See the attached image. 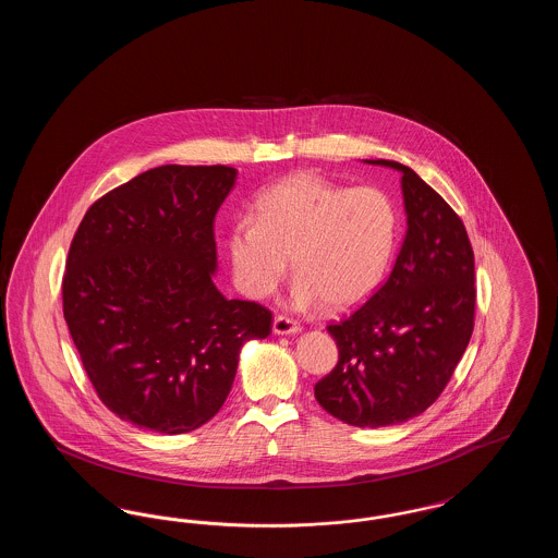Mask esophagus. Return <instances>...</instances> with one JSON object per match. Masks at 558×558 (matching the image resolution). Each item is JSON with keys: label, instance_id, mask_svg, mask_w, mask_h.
Instances as JSON below:
<instances>
[{"label": "esophagus", "instance_id": "obj_1", "mask_svg": "<svg viewBox=\"0 0 558 558\" xmlns=\"http://www.w3.org/2000/svg\"><path fill=\"white\" fill-rule=\"evenodd\" d=\"M271 330H274V335H296V332H301V324L287 318V316H276Z\"/></svg>", "mask_w": 558, "mask_h": 558}]
</instances>
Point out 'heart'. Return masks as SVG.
<instances>
[{
    "mask_svg": "<svg viewBox=\"0 0 558 558\" xmlns=\"http://www.w3.org/2000/svg\"><path fill=\"white\" fill-rule=\"evenodd\" d=\"M398 240V207L385 190L343 186L301 171L259 194L255 219L232 226L228 255L234 282L248 299L276 291L292 257L296 305L324 301L345 310L383 284Z\"/></svg>",
    "mask_w": 558,
    "mask_h": 558,
    "instance_id": "obj_1",
    "label": "heart"
}]
</instances>
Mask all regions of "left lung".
Returning <instances> with one entry per match:
<instances>
[{
	"label": "left lung",
	"instance_id": "obj_1",
	"mask_svg": "<svg viewBox=\"0 0 558 558\" xmlns=\"http://www.w3.org/2000/svg\"><path fill=\"white\" fill-rule=\"evenodd\" d=\"M401 173L405 239L387 282L330 324L335 371L316 383L319 405L353 426L405 423L441 396L475 326V255L462 219L410 167Z\"/></svg>",
	"mask_w": 558,
	"mask_h": 558
}]
</instances>
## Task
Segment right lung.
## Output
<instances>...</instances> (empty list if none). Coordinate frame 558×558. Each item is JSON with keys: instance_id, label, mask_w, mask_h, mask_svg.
<instances>
[{"instance_id": "1", "label": "right lung", "mask_w": 558, "mask_h": 558, "mask_svg": "<svg viewBox=\"0 0 558 558\" xmlns=\"http://www.w3.org/2000/svg\"><path fill=\"white\" fill-rule=\"evenodd\" d=\"M226 165H162L98 198L81 219L62 310L98 398L121 421L165 435L211 421L240 349L271 312L213 284L215 215L236 184Z\"/></svg>"}]
</instances>
